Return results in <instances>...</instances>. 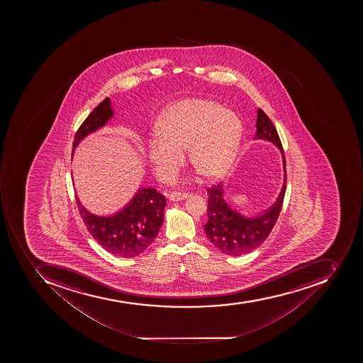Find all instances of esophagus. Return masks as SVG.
Returning <instances> with one entry per match:
<instances>
[{"mask_svg": "<svg viewBox=\"0 0 363 363\" xmlns=\"http://www.w3.org/2000/svg\"><path fill=\"white\" fill-rule=\"evenodd\" d=\"M189 197V193H179V191H172V194L169 195V199L172 201L185 200Z\"/></svg>", "mask_w": 363, "mask_h": 363, "instance_id": "34e87169", "label": "esophagus"}]
</instances>
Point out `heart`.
<instances>
[{
    "instance_id": "obj_1",
    "label": "heart",
    "mask_w": 363,
    "mask_h": 363,
    "mask_svg": "<svg viewBox=\"0 0 363 363\" xmlns=\"http://www.w3.org/2000/svg\"><path fill=\"white\" fill-rule=\"evenodd\" d=\"M147 157L161 178H168L183 163L187 149L191 167L206 179L223 176L234 160L242 125L219 103L204 99L182 101L163 114Z\"/></svg>"
}]
</instances>
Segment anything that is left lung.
I'll list each match as a JSON object with an SVG mask.
<instances>
[{"label":"left lung","mask_w":363,"mask_h":363,"mask_svg":"<svg viewBox=\"0 0 363 363\" xmlns=\"http://www.w3.org/2000/svg\"><path fill=\"white\" fill-rule=\"evenodd\" d=\"M257 138L270 140L281 150L285 168L283 191L276 204L266 213L257 218H244L227 206L221 184L208 187V220L203 227L211 243L227 255L238 257L257 249L272 233L283 208L287 182L285 153L277 129L261 108L257 110Z\"/></svg>","instance_id":"left-lung-1"}]
</instances>
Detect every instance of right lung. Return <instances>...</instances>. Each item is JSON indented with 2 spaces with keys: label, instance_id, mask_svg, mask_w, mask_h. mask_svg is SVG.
I'll use <instances>...</instances> for the list:
<instances>
[{
  "label": "right lung",
  "instance_id": "1",
  "mask_svg": "<svg viewBox=\"0 0 363 363\" xmlns=\"http://www.w3.org/2000/svg\"><path fill=\"white\" fill-rule=\"evenodd\" d=\"M112 117L108 97L80 125L72 143L74 147L86 135L104 126ZM86 228L103 249L116 257H134L143 253L157 238L163 223L166 197L155 189H140L126 208L112 217H97L87 211L76 197Z\"/></svg>",
  "mask_w": 363,
  "mask_h": 363
}]
</instances>
